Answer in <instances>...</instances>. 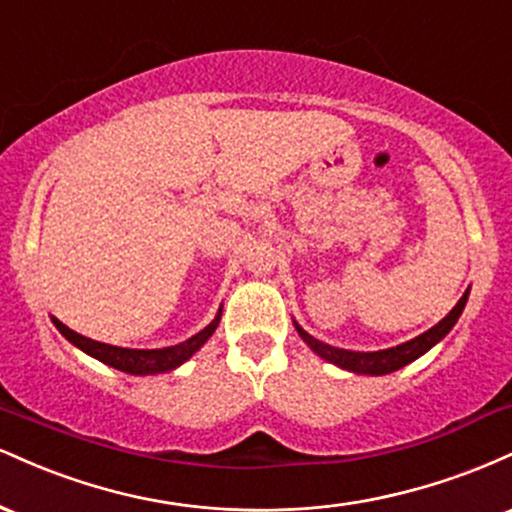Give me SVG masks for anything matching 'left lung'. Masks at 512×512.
Here are the masks:
<instances>
[{
    "label": "left lung",
    "mask_w": 512,
    "mask_h": 512,
    "mask_svg": "<svg viewBox=\"0 0 512 512\" xmlns=\"http://www.w3.org/2000/svg\"><path fill=\"white\" fill-rule=\"evenodd\" d=\"M467 296H469V291H464V296L457 301L455 308H452L450 313L445 315L438 325H433L428 332L419 334V337L409 339V342H404L399 346H392V349H383V351L337 349V346H330V344L320 342V339L310 337V334L305 332L298 322H293V325H296V330H298V334H301L303 342L308 344L317 356L334 363V366L351 370V373H361V375H387V373H392V370H399V368L407 366V363L416 361V358L424 356L431 346H436L440 339H443L445 334L455 327V322L460 320L464 303H467Z\"/></svg>",
    "instance_id": "8db88e82"
}]
</instances>
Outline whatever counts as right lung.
Here are the masks:
<instances>
[{"mask_svg":"<svg viewBox=\"0 0 512 512\" xmlns=\"http://www.w3.org/2000/svg\"><path fill=\"white\" fill-rule=\"evenodd\" d=\"M219 320H221V310L202 332L195 334V337L185 339V342L175 346H166V349H122V346L103 344V342H96V339L81 337V334L69 330V327L57 320V317H52L57 330H60L74 346H79L84 354L98 358V361L122 370V373H132V375L168 373V370L178 368L180 363H185L187 358L195 354V351L202 349L204 342H207L211 334H214L216 327H219Z\"/></svg>","mask_w":512,"mask_h":512,"instance_id":"right-lung-1","label":"right lung"}]
</instances>
